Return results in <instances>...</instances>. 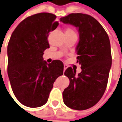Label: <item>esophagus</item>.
<instances>
[{
  "label": "esophagus",
  "mask_w": 122,
  "mask_h": 122,
  "mask_svg": "<svg viewBox=\"0 0 122 122\" xmlns=\"http://www.w3.org/2000/svg\"><path fill=\"white\" fill-rule=\"evenodd\" d=\"M67 68V65L66 64H64V71H65L66 70V69Z\"/></svg>",
  "instance_id": "1"
}]
</instances>
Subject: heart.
<instances>
[{
	"label": "heart",
	"mask_w": 122,
	"mask_h": 122,
	"mask_svg": "<svg viewBox=\"0 0 122 122\" xmlns=\"http://www.w3.org/2000/svg\"><path fill=\"white\" fill-rule=\"evenodd\" d=\"M65 34H75V33L71 28H67L65 30Z\"/></svg>",
	"instance_id": "obj_1"
}]
</instances>
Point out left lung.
<instances>
[{
	"label": "left lung",
	"instance_id": "8db88e82",
	"mask_svg": "<svg viewBox=\"0 0 122 122\" xmlns=\"http://www.w3.org/2000/svg\"><path fill=\"white\" fill-rule=\"evenodd\" d=\"M60 21L78 29L77 62L81 68L78 75L71 67L65 70L70 82L63 92V102L73 110H87L99 102L107 87L112 60L110 39L101 24L89 15L71 13Z\"/></svg>",
	"mask_w": 122,
	"mask_h": 122
}]
</instances>
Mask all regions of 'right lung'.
<instances>
[{"label": "right lung", "instance_id": "right-lung-1", "mask_svg": "<svg viewBox=\"0 0 122 122\" xmlns=\"http://www.w3.org/2000/svg\"><path fill=\"white\" fill-rule=\"evenodd\" d=\"M56 16L41 12L26 17L11 35L7 48L8 75L15 97L23 105L38 107L47 103L53 83L63 74V63L43 61L49 48V33L59 25Z\"/></svg>", "mask_w": 122, "mask_h": 122}]
</instances>
